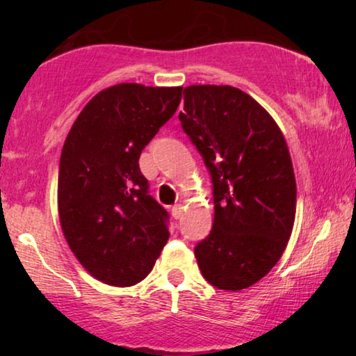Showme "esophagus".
Instances as JSON below:
<instances>
[{"mask_svg": "<svg viewBox=\"0 0 356 356\" xmlns=\"http://www.w3.org/2000/svg\"><path fill=\"white\" fill-rule=\"evenodd\" d=\"M172 216L175 218H179L183 216V206H181V204H175V206L172 207Z\"/></svg>", "mask_w": 356, "mask_h": 356, "instance_id": "34e87169", "label": "esophagus"}]
</instances>
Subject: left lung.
Segmentation results:
<instances>
[{"mask_svg":"<svg viewBox=\"0 0 356 356\" xmlns=\"http://www.w3.org/2000/svg\"><path fill=\"white\" fill-rule=\"evenodd\" d=\"M181 128L211 173L213 223L194 248L209 284L243 290L269 274L295 222L296 183L284 134L272 116L230 86L183 90Z\"/></svg>","mask_w":356,"mask_h":356,"instance_id":"1","label":"left lung"}]
</instances>
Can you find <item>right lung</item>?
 Segmentation results:
<instances>
[{"label":"right lung","instance_id":"obj_1","mask_svg":"<svg viewBox=\"0 0 356 356\" xmlns=\"http://www.w3.org/2000/svg\"><path fill=\"white\" fill-rule=\"evenodd\" d=\"M183 87L118 84L84 106L61 150L63 233L90 275L113 286L147 277L167 245L170 216L149 194L139 157L181 102Z\"/></svg>","mask_w":356,"mask_h":356}]
</instances>
